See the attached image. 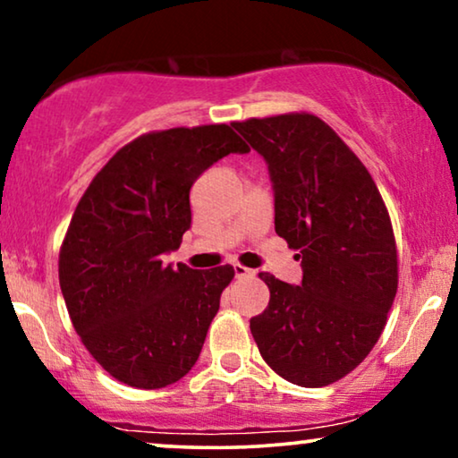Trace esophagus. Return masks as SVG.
I'll return each mask as SVG.
<instances>
[{"instance_id":"esophagus-1","label":"esophagus","mask_w":458,"mask_h":458,"mask_svg":"<svg viewBox=\"0 0 458 458\" xmlns=\"http://www.w3.org/2000/svg\"><path fill=\"white\" fill-rule=\"evenodd\" d=\"M233 271H235V277H237V279L252 277V275H254L252 268H248V267H243V265H233Z\"/></svg>"}]
</instances>
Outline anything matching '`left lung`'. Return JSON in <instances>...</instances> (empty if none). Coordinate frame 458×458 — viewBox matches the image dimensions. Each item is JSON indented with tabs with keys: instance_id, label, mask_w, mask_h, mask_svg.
<instances>
[{
	"instance_id": "8db88e82",
	"label": "left lung",
	"mask_w": 458,
	"mask_h": 458,
	"mask_svg": "<svg viewBox=\"0 0 458 458\" xmlns=\"http://www.w3.org/2000/svg\"><path fill=\"white\" fill-rule=\"evenodd\" d=\"M265 158L275 231L302 260V284L260 273L271 300L250 318L268 367L323 387L360 365L386 327L398 290L392 221L365 165L309 112L233 123Z\"/></svg>"
}]
</instances>
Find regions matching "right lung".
I'll return each instance as SVG.
<instances>
[{"mask_svg":"<svg viewBox=\"0 0 458 458\" xmlns=\"http://www.w3.org/2000/svg\"><path fill=\"white\" fill-rule=\"evenodd\" d=\"M250 148L229 124L137 137L87 187L60 248V287L81 342L112 377L158 390L191 371L233 267L162 262L191 227L190 190Z\"/></svg>","mask_w":458,"mask_h":458,"instance_id":"obj_1","label":"right lung"}]
</instances>
